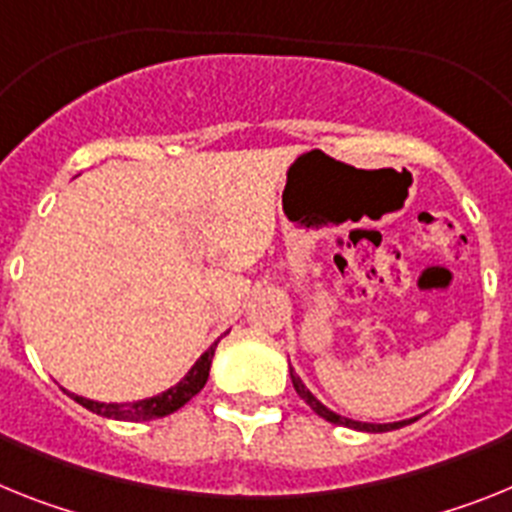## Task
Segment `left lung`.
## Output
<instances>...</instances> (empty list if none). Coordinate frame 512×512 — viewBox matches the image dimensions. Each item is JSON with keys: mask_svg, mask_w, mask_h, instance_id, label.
I'll list each match as a JSON object with an SVG mask.
<instances>
[{"mask_svg": "<svg viewBox=\"0 0 512 512\" xmlns=\"http://www.w3.org/2000/svg\"><path fill=\"white\" fill-rule=\"evenodd\" d=\"M291 381H293V389H296V394H299L301 399H304L306 404H309L311 410L317 412L319 417H324L327 422H332V425H342V428H355V430H366V433H386V430H397L402 428V425H410L412 420H402V422H384V425H376V422H358V420H348V417L342 415H335L332 410H327L322 402H319L314 394H311L309 389L304 386V381L296 376V371L291 368ZM417 420V417H415Z\"/></svg>", "mask_w": 512, "mask_h": 512, "instance_id": "8db88e82", "label": "left lung"}]
</instances>
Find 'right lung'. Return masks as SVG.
Listing matches in <instances>:
<instances>
[{
  "label": "right lung",
  "mask_w": 512,
  "mask_h": 512,
  "mask_svg": "<svg viewBox=\"0 0 512 512\" xmlns=\"http://www.w3.org/2000/svg\"><path fill=\"white\" fill-rule=\"evenodd\" d=\"M219 342H213L211 348L195 361V366L190 368L188 376L175 384L172 389L162 391L157 397L151 399H141V402H128V404H105V402H92V399L77 397V394H71L74 402H79L82 407H87L90 412L102 417H113V420H126V422H144V420H157V417H167L172 412H177L182 404H188L190 399L198 394V391L206 386L208 381V371H211V358L213 350H216Z\"/></svg>",
  "instance_id": "add662e5"
}]
</instances>
